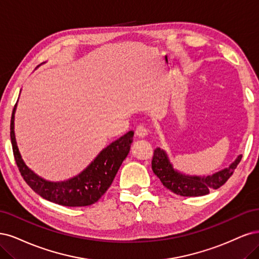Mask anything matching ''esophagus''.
<instances>
[{"label": "esophagus", "mask_w": 259, "mask_h": 259, "mask_svg": "<svg viewBox=\"0 0 259 259\" xmlns=\"http://www.w3.org/2000/svg\"><path fill=\"white\" fill-rule=\"evenodd\" d=\"M147 130L144 128V127H138L137 128V130H136V137L138 138V139H144V138H146L147 137Z\"/></svg>", "instance_id": "esophagus-1"}]
</instances>
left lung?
I'll return each mask as SVG.
<instances>
[{"label":"left lung","mask_w":259,"mask_h":259,"mask_svg":"<svg viewBox=\"0 0 259 259\" xmlns=\"http://www.w3.org/2000/svg\"><path fill=\"white\" fill-rule=\"evenodd\" d=\"M242 155H239L228 168L215 172L207 177L188 175L173 168L166 153L160 147L154 151L152 169L163 186L172 193L183 197H199L210 193L212 189H218L231 177L233 171L241 161Z\"/></svg>","instance_id":"left-lung-1"}]
</instances>
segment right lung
Here are the masks:
<instances>
[{
    "label": "right lung",
    "instance_id": "right-lung-1",
    "mask_svg": "<svg viewBox=\"0 0 259 259\" xmlns=\"http://www.w3.org/2000/svg\"><path fill=\"white\" fill-rule=\"evenodd\" d=\"M16 103L11 119V141L16 163L27 184L48 201L64 206H86L94 204L112 185L116 173L129 154L135 132L129 131L106 146L76 177L61 182L40 178L23 161L15 137Z\"/></svg>",
    "mask_w": 259,
    "mask_h": 259
}]
</instances>
